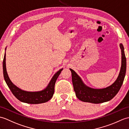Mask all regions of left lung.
Listing matches in <instances>:
<instances>
[{"instance_id":"obj_1","label":"left lung","mask_w":129,"mask_h":129,"mask_svg":"<svg viewBox=\"0 0 129 129\" xmlns=\"http://www.w3.org/2000/svg\"><path fill=\"white\" fill-rule=\"evenodd\" d=\"M121 50V66L118 78L113 83L104 88L95 89L85 85L81 78L72 69V80L74 90L77 98L84 102L99 104L110 101L118 93L123 83L126 70V59L124 52V48L120 44Z\"/></svg>"}]
</instances>
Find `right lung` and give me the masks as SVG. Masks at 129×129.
<instances>
[{
    "label": "right lung",
    "mask_w": 129,
    "mask_h": 129,
    "mask_svg": "<svg viewBox=\"0 0 129 129\" xmlns=\"http://www.w3.org/2000/svg\"><path fill=\"white\" fill-rule=\"evenodd\" d=\"M6 49L5 50V54L3 62V75L5 81L9 88L10 89L13 95L16 98L23 103L28 104H40L46 103L50 100L55 91V85L56 80L61 73L63 68L60 69L54 74L51 78L47 86L44 89L38 91H28L22 90L14 84L11 81L7 71L6 68Z\"/></svg>",
    "instance_id": "obj_1"
}]
</instances>
